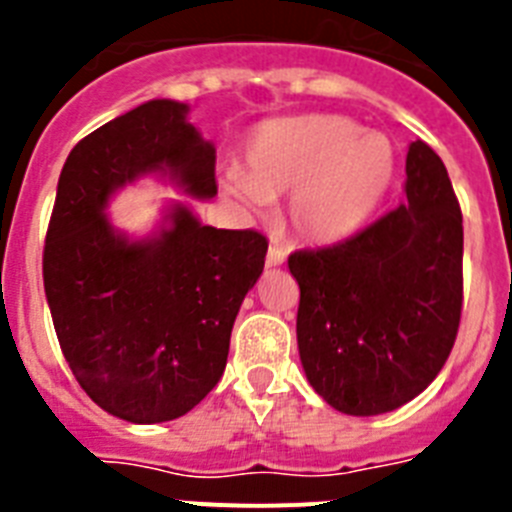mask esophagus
<instances>
[{"label":"esophagus","mask_w":512,"mask_h":512,"mask_svg":"<svg viewBox=\"0 0 512 512\" xmlns=\"http://www.w3.org/2000/svg\"><path fill=\"white\" fill-rule=\"evenodd\" d=\"M284 261H287V251L279 246H271L269 253H266V266H269V269H274V266H282Z\"/></svg>","instance_id":"1"}]
</instances>
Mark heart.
Masks as SVG:
<instances>
[{"instance_id": "heart-1", "label": "heart", "mask_w": 512, "mask_h": 512, "mask_svg": "<svg viewBox=\"0 0 512 512\" xmlns=\"http://www.w3.org/2000/svg\"><path fill=\"white\" fill-rule=\"evenodd\" d=\"M395 148L382 133L343 115H302L264 122L246 146L243 171L223 187L248 207L292 195L289 223L312 243L359 233L390 189Z\"/></svg>"}]
</instances>
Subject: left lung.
<instances>
[{
  "label": "left lung",
  "mask_w": 512,
  "mask_h": 512,
  "mask_svg": "<svg viewBox=\"0 0 512 512\" xmlns=\"http://www.w3.org/2000/svg\"><path fill=\"white\" fill-rule=\"evenodd\" d=\"M405 200L336 246L295 251L297 348L330 408L379 415L436 379L461 318L464 228L449 171L428 143L405 158Z\"/></svg>",
  "instance_id": "8db88e82"
}]
</instances>
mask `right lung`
Here are the masks:
<instances>
[{
    "mask_svg": "<svg viewBox=\"0 0 512 512\" xmlns=\"http://www.w3.org/2000/svg\"><path fill=\"white\" fill-rule=\"evenodd\" d=\"M187 115L184 102L151 99L79 140L45 235L43 284L63 356L81 390L128 423L182 418L220 382L269 248L256 230L202 225L184 202L146 238L112 225V194L143 176L215 197V146Z\"/></svg>",
    "mask_w": 512,
    "mask_h": 512,
    "instance_id": "1",
    "label": "right lung"
}]
</instances>
